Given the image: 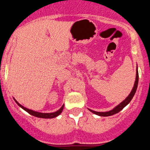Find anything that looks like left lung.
Returning <instances> with one entry per match:
<instances>
[{
  "mask_svg": "<svg viewBox=\"0 0 150 150\" xmlns=\"http://www.w3.org/2000/svg\"><path fill=\"white\" fill-rule=\"evenodd\" d=\"M138 83H139V72H138V69H136V81H135V83L134 86L133 87V89L132 91H130V94L127 96V97L125 98V100H123L122 103H120L118 105L116 106L114 108H113L112 110H109V111H105V112H98V111H94V110H91V109L88 108V110H90L91 112H92L93 114H96V115L100 116V117H109V116H112L114 115V114H117L120 110H122L127 104H129L131 100L133 99V96H134L135 93H136V89H137L138 87Z\"/></svg>",
  "mask_w": 150,
  "mask_h": 150,
  "instance_id": "1",
  "label": "left lung"
}]
</instances>
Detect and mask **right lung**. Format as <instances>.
Wrapping results in <instances>:
<instances>
[{
    "mask_svg": "<svg viewBox=\"0 0 150 150\" xmlns=\"http://www.w3.org/2000/svg\"><path fill=\"white\" fill-rule=\"evenodd\" d=\"M14 101L16 102V103H17V104L18 105L20 108H22L23 110H25V111H27L28 114H30V115L33 116V117H39V118H43V119H52V118H55V117H58V116L60 115L61 114V113H62V110H63V109H64V106L63 105L61 107L60 109H59L57 111L53 112V113H41V112L34 111V110L27 108L24 107V106H23L22 105H20V103H19L18 102H17L14 98Z\"/></svg>",
    "mask_w": 150,
    "mask_h": 150,
    "instance_id": "obj_1",
    "label": "right lung"
}]
</instances>
